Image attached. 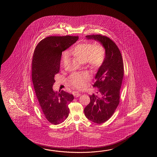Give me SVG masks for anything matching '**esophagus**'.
I'll return each instance as SVG.
<instances>
[{
	"mask_svg": "<svg viewBox=\"0 0 157 157\" xmlns=\"http://www.w3.org/2000/svg\"><path fill=\"white\" fill-rule=\"evenodd\" d=\"M80 95H81V94L78 92H75L73 93L74 97H76V98H77V97H79V96H80Z\"/></svg>",
	"mask_w": 157,
	"mask_h": 157,
	"instance_id": "esophagus-1",
	"label": "esophagus"
}]
</instances>
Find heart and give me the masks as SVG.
<instances>
[{
    "label": "heart",
    "mask_w": 157,
    "mask_h": 157,
    "mask_svg": "<svg viewBox=\"0 0 157 157\" xmlns=\"http://www.w3.org/2000/svg\"><path fill=\"white\" fill-rule=\"evenodd\" d=\"M69 54L82 63H87L93 70L100 68L105 58V50L99 43L83 42L75 45L70 50ZM67 54H63L61 64H63L67 58ZM90 76L86 73L73 74L70 79V84L75 88L82 89L86 85Z\"/></svg>",
    "instance_id": "obj_1"
}]
</instances>
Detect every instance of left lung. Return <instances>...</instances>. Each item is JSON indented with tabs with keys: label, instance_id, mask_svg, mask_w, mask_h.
I'll list each match as a JSON object with an SVG mask.
<instances>
[{
	"label": "left lung",
	"instance_id": "left-lung-1",
	"mask_svg": "<svg viewBox=\"0 0 157 157\" xmlns=\"http://www.w3.org/2000/svg\"><path fill=\"white\" fill-rule=\"evenodd\" d=\"M86 37L98 42L105 50V60L98 69L93 85L99 88L101 96L90 95V102L84 109L85 115L89 120L101 124L111 117L120 102L123 63L120 50L112 40L100 35H87Z\"/></svg>",
	"mask_w": 157,
	"mask_h": 157
}]
</instances>
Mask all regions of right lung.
I'll return each instance as SVG.
<instances>
[{"mask_svg": "<svg viewBox=\"0 0 157 157\" xmlns=\"http://www.w3.org/2000/svg\"><path fill=\"white\" fill-rule=\"evenodd\" d=\"M78 36H50L35 48L32 60V81L39 105L49 122L58 124L69 116L73 95L64 90L54 91L55 75L60 67L62 52L76 42Z\"/></svg>", "mask_w": 157, "mask_h": 157, "instance_id": "right-lung-1", "label": "right lung"}]
</instances>
